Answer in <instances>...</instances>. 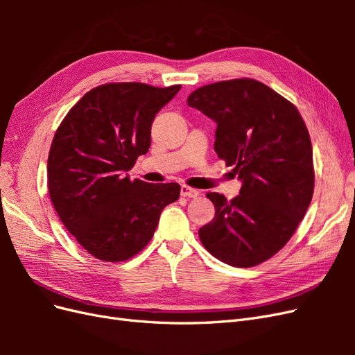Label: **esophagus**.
<instances>
[{
  "mask_svg": "<svg viewBox=\"0 0 355 355\" xmlns=\"http://www.w3.org/2000/svg\"><path fill=\"white\" fill-rule=\"evenodd\" d=\"M180 196L182 197H188V198H196L200 196V191L191 188L188 185H182L180 187Z\"/></svg>",
  "mask_w": 355,
  "mask_h": 355,
  "instance_id": "1",
  "label": "esophagus"
}]
</instances>
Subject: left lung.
Masks as SVG:
<instances>
[{
    "label": "left lung",
    "mask_w": 355,
    "mask_h": 355,
    "mask_svg": "<svg viewBox=\"0 0 355 355\" xmlns=\"http://www.w3.org/2000/svg\"><path fill=\"white\" fill-rule=\"evenodd\" d=\"M187 102L216 123L214 151L241 180L231 201L209 192L216 213L200 240L223 263L259 265L283 249L313 198L308 128L295 105L250 78L204 85Z\"/></svg>",
    "instance_id": "8db88e82"
}]
</instances>
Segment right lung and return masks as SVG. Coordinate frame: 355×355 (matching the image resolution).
Wrapping results in <instances>:
<instances>
[{
	"label": "right lung",
	"mask_w": 355,
	"mask_h": 355,
	"mask_svg": "<svg viewBox=\"0 0 355 355\" xmlns=\"http://www.w3.org/2000/svg\"><path fill=\"white\" fill-rule=\"evenodd\" d=\"M180 85L110 83L85 93L53 137L49 194L60 220L96 259L123 262L151 241L178 184L130 180L139 155L151 146L158 111Z\"/></svg>",
	"instance_id": "add662e5"
}]
</instances>
